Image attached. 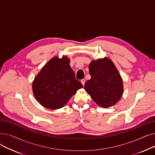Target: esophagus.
Segmentation results:
<instances>
[{
	"instance_id": "34e87169",
	"label": "esophagus",
	"mask_w": 155,
	"mask_h": 155,
	"mask_svg": "<svg viewBox=\"0 0 155 155\" xmlns=\"http://www.w3.org/2000/svg\"><path fill=\"white\" fill-rule=\"evenodd\" d=\"M85 79H82V80H81V83L82 84V85L84 86V85H85Z\"/></svg>"
}]
</instances>
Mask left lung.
<instances>
[{
  "label": "left lung",
  "mask_w": 155,
  "mask_h": 155,
  "mask_svg": "<svg viewBox=\"0 0 155 155\" xmlns=\"http://www.w3.org/2000/svg\"><path fill=\"white\" fill-rule=\"evenodd\" d=\"M88 68L91 78L85 82V91L99 106H112L123 93V80L115 64L108 58H104L92 61Z\"/></svg>",
  "instance_id": "obj_1"
}]
</instances>
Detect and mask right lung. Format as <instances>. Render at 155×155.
<instances>
[{
  "label": "right lung",
  "mask_w": 155,
  "mask_h": 155,
  "mask_svg": "<svg viewBox=\"0 0 155 155\" xmlns=\"http://www.w3.org/2000/svg\"><path fill=\"white\" fill-rule=\"evenodd\" d=\"M83 85L75 78L67 56H55L41 70L32 82V92L38 102L50 109L63 107Z\"/></svg>",
  "instance_id": "1"
}]
</instances>
